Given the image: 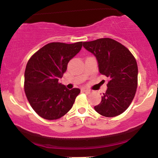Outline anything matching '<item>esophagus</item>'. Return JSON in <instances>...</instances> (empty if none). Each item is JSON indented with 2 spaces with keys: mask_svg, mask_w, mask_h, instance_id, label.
I'll return each instance as SVG.
<instances>
[{
  "mask_svg": "<svg viewBox=\"0 0 158 158\" xmlns=\"http://www.w3.org/2000/svg\"><path fill=\"white\" fill-rule=\"evenodd\" d=\"M82 90L84 92H86V93H90V91L89 89H87V88H84V89H82Z\"/></svg>",
  "mask_w": 158,
  "mask_h": 158,
  "instance_id": "esophagus-1",
  "label": "esophagus"
}]
</instances>
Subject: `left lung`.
Here are the masks:
<instances>
[{"mask_svg":"<svg viewBox=\"0 0 158 158\" xmlns=\"http://www.w3.org/2000/svg\"><path fill=\"white\" fill-rule=\"evenodd\" d=\"M83 47L96 57L99 73L109 79L106 92L94 109L106 117L119 115L135 97L138 75L136 59L126 47L108 38L84 42Z\"/></svg>","mask_w":158,"mask_h":158,"instance_id":"8db88e82","label":"left lung"}]
</instances>
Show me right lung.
Instances as JSON below:
<instances>
[{"mask_svg":"<svg viewBox=\"0 0 158 158\" xmlns=\"http://www.w3.org/2000/svg\"><path fill=\"white\" fill-rule=\"evenodd\" d=\"M82 42L46 44L27 62L24 91L30 106L42 118H61L71 109L80 89L69 90L59 82L69 61L81 50Z\"/></svg>","mask_w":158,"mask_h":158,"instance_id":"add662e5","label":"right lung"}]
</instances>
